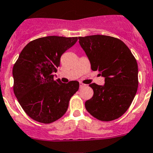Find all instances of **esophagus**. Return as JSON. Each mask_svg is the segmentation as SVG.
Returning <instances> with one entry per match:
<instances>
[{
    "label": "esophagus",
    "instance_id": "1",
    "mask_svg": "<svg viewBox=\"0 0 153 153\" xmlns=\"http://www.w3.org/2000/svg\"><path fill=\"white\" fill-rule=\"evenodd\" d=\"M79 84H80V88H83V87H86V86H87L86 84H83V83H81V82H80Z\"/></svg>",
    "mask_w": 153,
    "mask_h": 153
}]
</instances>
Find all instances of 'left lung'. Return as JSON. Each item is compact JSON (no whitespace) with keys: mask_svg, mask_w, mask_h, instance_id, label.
<instances>
[{"mask_svg":"<svg viewBox=\"0 0 153 153\" xmlns=\"http://www.w3.org/2000/svg\"><path fill=\"white\" fill-rule=\"evenodd\" d=\"M93 71L105 78L103 86L93 84L87 111L101 121L120 117L131 105L138 87V68L129 48L120 39L105 35L78 37Z\"/></svg>","mask_w":153,"mask_h":153,"instance_id":"obj_1","label":"left lung"}]
</instances>
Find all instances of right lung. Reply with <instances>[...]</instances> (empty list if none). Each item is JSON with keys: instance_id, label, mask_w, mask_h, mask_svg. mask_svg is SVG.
I'll list each match as a JSON object with an SVG mask.
<instances>
[{"instance_id": "right-lung-1", "label": "right lung", "mask_w": 153, "mask_h": 153, "mask_svg": "<svg viewBox=\"0 0 153 153\" xmlns=\"http://www.w3.org/2000/svg\"><path fill=\"white\" fill-rule=\"evenodd\" d=\"M78 37L57 36L30 42L20 53L13 69V91L25 112L42 123H51L66 112L79 82L54 80L60 57L74 45Z\"/></svg>"}]
</instances>
